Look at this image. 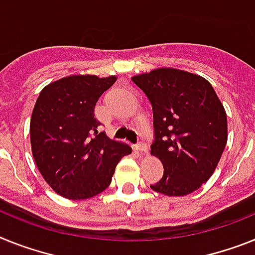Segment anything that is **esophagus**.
<instances>
[{"label":"esophagus","instance_id":"34e87169","mask_svg":"<svg viewBox=\"0 0 255 255\" xmlns=\"http://www.w3.org/2000/svg\"><path fill=\"white\" fill-rule=\"evenodd\" d=\"M135 149L139 152H147V144H144V143H138L135 145Z\"/></svg>","mask_w":255,"mask_h":255}]
</instances>
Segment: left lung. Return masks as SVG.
I'll list each match as a JSON object with an SVG mask.
<instances>
[{
  "label": "left lung",
  "mask_w": 255,
  "mask_h": 255,
  "mask_svg": "<svg viewBox=\"0 0 255 255\" xmlns=\"http://www.w3.org/2000/svg\"><path fill=\"white\" fill-rule=\"evenodd\" d=\"M153 112L151 154L164 166L152 184L170 197L190 195L215 171L227 144V115L212 84L183 69L161 67L132 76Z\"/></svg>",
  "instance_id": "1"
}]
</instances>
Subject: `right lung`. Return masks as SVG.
Listing matches in <instances>:
<instances>
[{
    "mask_svg": "<svg viewBox=\"0 0 255 255\" xmlns=\"http://www.w3.org/2000/svg\"><path fill=\"white\" fill-rule=\"evenodd\" d=\"M117 76L72 75L41 90L29 124L30 148L41 175L58 195L85 200L111 184L126 143L98 132L94 108Z\"/></svg>",
    "mask_w": 255,
    "mask_h": 255,
    "instance_id": "obj_1",
    "label": "right lung"
}]
</instances>
